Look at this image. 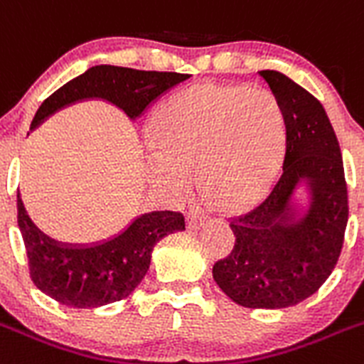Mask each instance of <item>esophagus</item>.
Returning <instances> with one entry per match:
<instances>
[{"instance_id": "1", "label": "esophagus", "mask_w": 364, "mask_h": 364, "mask_svg": "<svg viewBox=\"0 0 364 364\" xmlns=\"http://www.w3.org/2000/svg\"><path fill=\"white\" fill-rule=\"evenodd\" d=\"M206 217L203 215L198 210H190L188 212V228L190 230H199L201 226H205Z\"/></svg>"}]
</instances>
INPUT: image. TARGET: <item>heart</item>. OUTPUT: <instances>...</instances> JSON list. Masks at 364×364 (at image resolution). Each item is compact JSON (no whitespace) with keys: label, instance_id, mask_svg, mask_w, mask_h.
Masks as SVG:
<instances>
[{"label":"heart","instance_id":"b5f03b06","mask_svg":"<svg viewBox=\"0 0 364 364\" xmlns=\"http://www.w3.org/2000/svg\"><path fill=\"white\" fill-rule=\"evenodd\" d=\"M152 181L185 196L198 171L213 205L240 210L271 188L287 145L282 104L271 91L205 82L163 102L152 118Z\"/></svg>","mask_w":364,"mask_h":364}]
</instances>
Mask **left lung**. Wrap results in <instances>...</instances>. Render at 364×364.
<instances>
[{"label":"left lung","mask_w":364,"mask_h":364,"mask_svg":"<svg viewBox=\"0 0 364 364\" xmlns=\"http://www.w3.org/2000/svg\"><path fill=\"white\" fill-rule=\"evenodd\" d=\"M285 114L284 171L267 198L230 217L235 244L217 260L213 280L235 304L284 309L314 294L338 264L348 223L343 158L323 105L273 70L259 71ZM300 181L311 186V210L294 218L289 201Z\"/></svg>","instance_id":"left-lung-1"}]
</instances>
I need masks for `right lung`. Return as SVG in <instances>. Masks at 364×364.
<instances>
[{
	"mask_svg": "<svg viewBox=\"0 0 364 364\" xmlns=\"http://www.w3.org/2000/svg\"><path fill=\"white\" fill-rule=\"evenodd\" d=\"M174 71H141L122 66H93L53 91L37 109L32 127L66 105L87 98H107L129 118L140 117L149 105L176 84L188 79ZM18 224L25 242L30 278L37 289L73 309H95L124 300L144 280L151 253L163 237L185 230L181 212L141 215L114 239L91 247L53 242L36 228L18 193Z\"/></svg>",
	"mask_w": 364,
	"mask_h": 364,
	"instance_id": "obj_1",
	"label": "right lung"
}]
</instances>
